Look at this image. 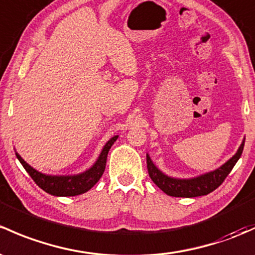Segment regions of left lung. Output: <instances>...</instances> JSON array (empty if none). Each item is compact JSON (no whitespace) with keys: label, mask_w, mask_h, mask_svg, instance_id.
Segmentation results:
<instances>
[{"label":"left lung","mask_w":255,"mask_h":255,"mask_svg":"<svg viewBox=\"0 0 255 255\" xmlns=\"http://www.w3.org/2000/svg\"><path fill=\"white\" fill-rule=\"evenodd\" d=\"M246 139V138H245ZM245 139L242 144L238 148L237 152L227 160L224 165L220 166L216 170L206 172L204 175H200L192 178H175L170 177L160 171L151 161L150 156L146 154V165H148V172L150 178L152 179L155 184L159 187L163 193L171 197H182V198H193L200 197V195H206L216 188L225 181L229 173L231 172L236 162L241 157L245 146Z\"/></svg>","instance_id":"left-lung-1"}]
</instances>
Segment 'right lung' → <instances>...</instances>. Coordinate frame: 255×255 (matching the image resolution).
I'll use <instances>...</instances> for the list:
<instances>
[{
    "instance_id": "right-lung-1",
    "label": "right lung",
    "mask_w": 255,
    "mask_h": 255,
    "mask_svg": "<svg viewBox=\"0 0 255 255\" xmlns=\"http://www.w3.org/2000/svg\"><path fill=\"white\" fill-rule=\"evenodd\" d=\"M117 138H119V135L112 136L101 150L98 160L92 167L85 170L84 172L78 173V175H45V173L39 172L35 168L31 167L29 163L24 161V159L18 152H15V156L18 157V160L23 165V167L25 168L26 172L29 173V176L45 192L51 195H56V197H74V195H79L88 192L98 183V181L101 178L104 171H105L109 150L111 149L112 144L117 140Z\"/></svg>"
}]
</instances>
